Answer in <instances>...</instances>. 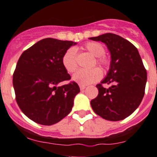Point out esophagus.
Returning <instances> with one entry per match:
<instances>
[{"instance_id":"1","label":"esophagus","mask_w":157,"mask_h":157,"mask_svg":"<svg viewBox=\"0 0 157 157\" xmlns=\"http://www.w3.org/2000/svg\"><path fill=\"white\" fill-rule=\"evenodd\" d=\"M86 86L85 85H81V84H80V90H83L84 89H85Z\"/></svg>"}]
</instances>
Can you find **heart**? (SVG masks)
I'll use <instances>...</instances> for the list:
<instances>
[{
    "mask_svg": "<svg viewBox=\"0 0 157 157\" xmlns=\"http://www.w3.org/2000/svg\"><path fill=\"white\" fill-rule=\"evenodd\" d=\"M84 49L91 55L97 57V63L104 67H108L109 60L105 56V49L100 42H89L85 44ZM64 68L69 72L73 73L77 68V52L74 48H70L64 52L62 58ZM102 77V72L99 68H92L90 70H78L73 76V80L81 85H87L100 80Z\"/></svg>",
    "mask_w": 157,
    "mask_h": 157,
    "instance_id": "obj_1",
    "label": "heart"
}]
</instances>
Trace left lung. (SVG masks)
Returning a JSON list of instances; mask_svg holds the SVG:
<instances>
[{
  "label": "left lung",
  "mask_w": 157,
  "mask_h": 157,
  "mask_svg": "<svg viewBox=\"0 0 157 157\" xmlns=\"http://www.w3.org/2000/svg\"><path fill=\"white\" fill-rule=\"evenodd\" d=\"M107 45L111 63L105 78L97 84L98 95L91 100L94 112L108 121H120L133 113L140 106L145 94L147 73L138 49L124 38L106 33L89 38ZM103 83L112 84L105 89Z\"/></svg>",
  "instance_id": "obj_1"
}]
</instances>
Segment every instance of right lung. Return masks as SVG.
<instances>
[{"mask_svg":"<svg viewBox=\"0 0 157 157\" xmlns=\"http://www.w3.org/2000/svg\"><path fill=\"white\" fill-rule=\"evenodd\" d=\"M77 42L46 38L22 52L13 74L15 98L21 112L35 122L52 125L65 118L80 92L64 68V52Z\"/></svg>","mask_w":157,"mask_h":157,"instance_id":"right-lung-1","label":"right lung"}]
</instances>
